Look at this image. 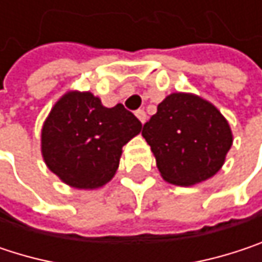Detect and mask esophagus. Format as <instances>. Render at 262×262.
Wrapping results in <instances>:
<instances>
[{"mask_svg":"<svg viewBox=\"0 0 262 262\" xmlns=\"http://www.w3.org/2000/svg\"><path fill=\"white\" fill-rule=\"evenodd\" d=\"M135 115H136V118L144 124L145 123V120H147V115H145V112L142 111V109H138L136 112H135Z\"/></svg>","mask_w":262,"mask_h":262,"instance_id":"obj_1","label":"esophagus"}]
</instances>
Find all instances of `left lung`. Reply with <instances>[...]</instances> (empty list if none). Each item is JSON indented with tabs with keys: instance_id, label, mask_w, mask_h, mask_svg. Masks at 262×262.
Listing matches in <instances>:
<instances>
[{
	"instance_id": "left-lung-1",
	"label": "left lung",
	"mask_w": 262,
	"mask_h": 262,
	"mask_svg": "<svg viewBox=\"0 0 262 262\" xmlns=\"http://www.w3.org/2000/svg\"><path fill=\"white\" fill-rule=\"evenodd\" d=\"M158 170L167 182L189 186L212 178L232 145L226 118L194 94H170L144 124Z\"/></svg>"
}]
</instances>
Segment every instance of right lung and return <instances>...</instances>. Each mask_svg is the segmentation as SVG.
<instances>
[{"label":"right lung","instance_id":"1","mask_svg":"<svg viewBox=\"0 0 262 262\" xmlns=\"http://www.w3.org/2000/svg\"><path fill=\"white\" fill-rule=\"evenodd\" d=\"M141 127V121L123 104L104 107L91 92L70 91L53 106L43 123L42 156L62 182L95 189L114 178L123 145Z\"/></svg>","mask_w":262,"mask_h":262}]
</instances>
